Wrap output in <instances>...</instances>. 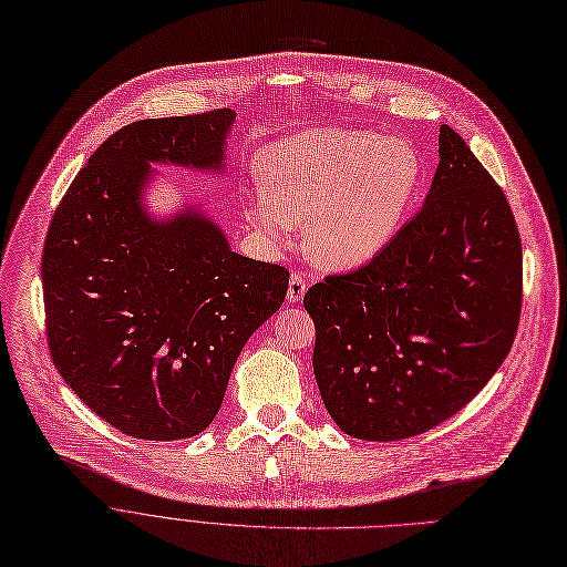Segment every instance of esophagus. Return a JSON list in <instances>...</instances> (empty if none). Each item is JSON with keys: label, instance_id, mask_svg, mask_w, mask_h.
<instances>
[{"label": "esophagus", "instance_id": "34e87169", "mask_svg": "<svg viewBox=\"0 0 567 567\" xmlns=\"http://www.w3.org/2000/svg\"><path fill=\"white\" fill-rule=\"evenodd\" d=\"M307 288H309V284H307L305 275H300V272H295V275L290 277V281H288V302H290V305H295V302H300V300L305 298V292H307Z\"/></svg>", "mask_w": 567, "mask_h": 567}]
</instances>
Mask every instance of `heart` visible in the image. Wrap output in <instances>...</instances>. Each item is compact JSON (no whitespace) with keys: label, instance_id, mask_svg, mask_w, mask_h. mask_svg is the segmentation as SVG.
I'll return each instance as SVG.
<instances>
[{"label":"heart","instance_id":"b5f03b06","mask_svg":"<svg viewBox=\"0 0 567 567\" xmlns=\"http://www.w3.org/2000/svg\"><path fill=\"white\" fill-rule=\"evenodd\" d=\"M413 147L369 131L309 128L265 154L251 221L272 239L307 224V251L328 267H358L394 237L417 184Z\"/></svg>","mask_w":567,"mask_h":567}]
</instances>
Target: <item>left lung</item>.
Here are the masks:
<instances>
[{"instance_id":"left-lung-1","label":"left lung","mask_w":567,"mask_h":567,"mask_svg":"<svg viewBox=\"0 0 567 567\" xmlns=\"http://www.w3.org/2000/svg\"><path fill=\"white\" fill-rule=\"evenodd\" d=\"M426 200L367 265L305 295L328 413L362 441L411 439L489 383L522 313V239L509 203L441 124Z\"/></svg>"}]
</instances>
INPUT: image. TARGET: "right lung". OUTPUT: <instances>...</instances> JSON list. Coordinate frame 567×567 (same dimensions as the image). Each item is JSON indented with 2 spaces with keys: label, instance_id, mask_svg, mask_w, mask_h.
Returning <instances> with one entry per match:
<instances>
[{
  "label": "right lung",
  "instance_id": "obj_1",
  "mask_svg": "<svg viewBox=\"0 0 567 567\" xmlns=\"http://www.w3.org/2000/svg\"><path fill=\"white\" fill-rule=\"evenodd\" d=\"M233 120L219 107L115 131L45 235L50 358L83 403L133 439L207 429L241 348L286 298L288 269L230 251L200 212L156 221L143 207L150 164L221 171Z\"/></svg>",
  "mask_w": 567,
  "mask_h": 567
}]
</instances>
